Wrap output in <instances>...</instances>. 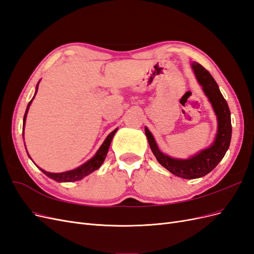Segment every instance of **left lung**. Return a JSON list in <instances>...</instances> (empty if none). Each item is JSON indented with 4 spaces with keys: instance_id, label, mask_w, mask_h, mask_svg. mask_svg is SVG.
<instances>
[{
    "instance_id": "obj_1",
    "label": "left lung",
    "mask_w": 254,
    "mask_h": 254,
    "mask_svg": "<svg viewBox=\"0 0 254 254\" xmlns=\"http://www.w3.org/2000/svg\"><path fill=\"white\" fill-rule=\"evenodd\" d=\"M195 77L209 102L217 118V132L214 142L202 150L195 153L188 159L174 158L161 151L156 143L155 137L151 134L147 127H145V133L150 146V149L155 155L158 162L165 167L172 174L183 179H196L205 176L213 171L216 165L225 157L226 152L231 142L232 125L231 113L226 99L220 93L217 82L212 77V75L205 68L197 63L190 64Z\"/></svg>"
}]
</instances>
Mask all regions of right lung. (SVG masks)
Returning <instances> with one entry per match:
<instances>
[{
	"label": "right lung",
	"mask_w": 254,
	"mask_h": 254,
	"mask_svg": "<svg viewBox=\"0 0 254 254\" xmlns=\"http://www.w3.org/2000/svg\"><path fill=\"white\" fill-rule=\"evenodd\" d=\"M39 82L40 81H38V83H37L35 95L37 94L38 86H39ZM35 95L32 98V101L28 103L26 111H25V114H24V119H23V139H24V126H25V121H26V117H27V112H28V109H29V106L32 105L33 99L35 98ZM117 131H118V128L114 129L112 132H110L108 135H107L104 143L101 145V147L98 148V150L96 151L95 155L92 157L90 160H88L87 162H84L83 164H81L77 168H75V170L64 172V173H50V172H47V171L42 170V168H40V167L39 168H40L41 172L44 175H47L49 178L55 180L57 182H73V181L81 180L82 178H84V177L90 175L91 173H93L94 171L98 170V168L102 166V164L104 163V161L106 159L107 153H108V149L110 147L111 141H112L113 136H114V134H115V132H117ZM27 155H28V152H27ZM28 157H29V155H28ZM30 159H32V158H30Z\"/></svg>",
	"instance_id": "obj_1"
}]
</instances>
